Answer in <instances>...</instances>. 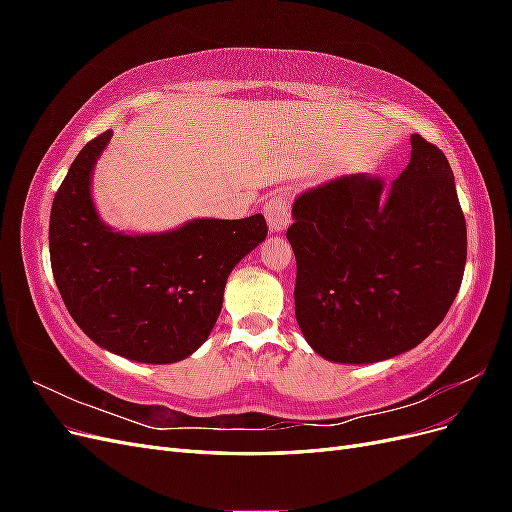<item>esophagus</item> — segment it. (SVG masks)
Wrapping results in <instances>:
<instances>
[{
  "instance_id": "esophagus-1",
  "label": "esophagus",
  "mask_w": 512,
  "mask_h": 512,
  "mask_svg": "<svg viewBox=\"0 0 512 512\" xmlns=\"http://www.w3.org/2000/svg\"><path fill=\"white\" fill-rule=\"evenodd\" d=\"M265 215L271 232H282L290 224V207H288V196L286 194H275L267 200Z\"/></svg>"
}]
</instances>
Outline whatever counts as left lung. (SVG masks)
<instances>
[{"instance_id":"8db88e82","label":"left lung","mask_w":512,"mask_h":512,"mask_svg":"<svg viewBox=\"0 0 512 512\" xmlns=\"http://www.w3.org/2000/svg\"><path fill=\"white\" fill-rule=\"evenodd\" d=\"M410 145V162L391 185L346 175L292 205L294 314L307 344L333 363L412 350L459 292L468 232L453 170L421 134Z\"/></svg>"}]
</instances>
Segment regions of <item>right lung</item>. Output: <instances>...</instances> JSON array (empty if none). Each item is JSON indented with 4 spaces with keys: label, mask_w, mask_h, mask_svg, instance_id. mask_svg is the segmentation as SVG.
Wrapping results in <instances>:
<instances>
[{
    "label": "right lung",
    "mask_w": 512,
    "mask_h": 512,
    "mask_svg": "<svg viewBox=\"0 0 512 512\" xmlns=\"http://www.w3.org/2000/svg\"><path fill=\"white\" fill-rule=\"evenodd\" d=\"M111 134L81 149L53 198L55 284L74 322L104 350L138 363H177L203 346L230 271L269 228L260 213L192 220L160 235L108 228L91 200V173Z\"/></svg>",
    "instance_id": "right-lung-1"
}]
</instances>
